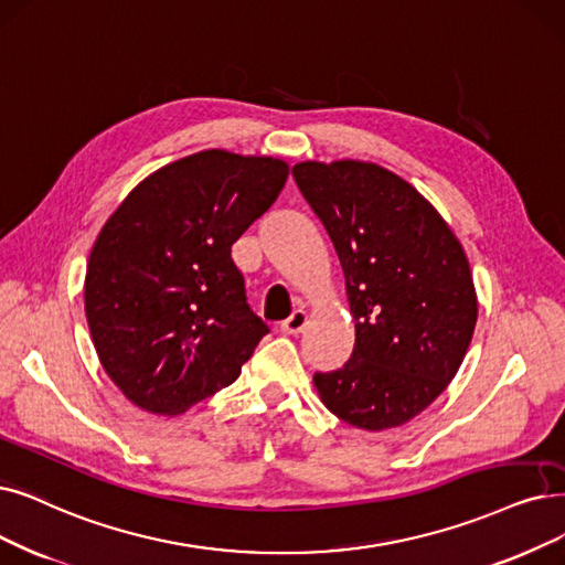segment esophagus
Segmentation results:
<instances>
[{
  "instance_id": "1",
  "label": "esophagus",
  "mask_w": 565,
  "mask_h": 565,
  "mask_svg": "<svg viewBox=\"0 0 565 565\" xmlns=\"http://www.w3.org/2000/svg\"><path fill=\"white\" fill-rule=\"evenodd\" d=\"M306 324H308V312L299 308V310H295V312L289 315V318L280 324V329H282L285 333H301Z\"/></svg>"
}]
</instances>
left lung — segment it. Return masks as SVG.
Segmentation results:
<instances>
[{
	"label": "left lung",
	"instance_id": "1",
	"mask_svg": "<svg viewBox=\"0 0 565 565\" xmlns=\"http://www.w3.org/2000/svg\"><path fill=\"white\" fill-rule=\"evenodd\" d=\"M345 274L352 356L315 373L327 408L382 431L428 408L457 375L478 322L466 253L438 211L396 173L366 162L291 169Z\"/></svg>",
	"mask_w": 565,
	"mask_h": 565
}]
</instances>
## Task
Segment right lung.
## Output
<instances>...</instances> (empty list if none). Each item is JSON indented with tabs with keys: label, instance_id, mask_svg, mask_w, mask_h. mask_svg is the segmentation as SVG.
I'll use <instances>...</instances> for the list:
<instances>
[{
	"label": "right lung",
	"instance_id": "1",
	"mask_svg": "<svg viewBox=\"0 0 565 565\" xmlns=\"http://www.w3.org/2000/svg\"><path fill=\"white\" fill-rule=\"evenodd\" d=\"M287 164L204 150L148 175L89 253L85 315L108 377L139 408L180 415L232 385L268 327L232 245L278 199Z\"/></svg>",
	"mask_w": 565,
	"mask_h": 565
}]
</instances>
